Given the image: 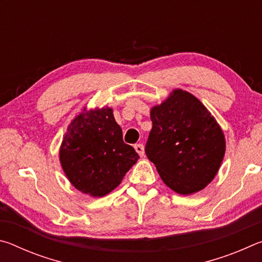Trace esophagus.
<instances>
[{"label":"esophagus","mask_w":262,"mask_h":262,"mask_svg":"<svg viewBox=\"0 0 262 262\" xmlns=\"http://www.w3.org/2000/svg\"><path fill=\"white\" fill-rule=\"evenodd\" d=\"M134 148L136 150V152L139 154L141 157L144 156V147H143V144H135Z\"/></svg>","instance_id":"obj_1"}]
</instances>
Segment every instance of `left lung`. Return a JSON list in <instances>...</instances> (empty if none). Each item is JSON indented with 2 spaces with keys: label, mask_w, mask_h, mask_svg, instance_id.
<instances>
[{
  "label": "left lung",
  "mask_w": 262,
  "mask_h": 262,
  "mask_svg": "<svg viewBox=\"0 0 262 262\" xmlns=\"http://www.w3.org/2000/svg\"><path fill=\"white\" fill-rule=\"evenodd\" d=\"M150 118L145 154L164 184L181 195L200 192L215 178L225 154L224 133L216 119L181 89L155 105Z\"/></svg>",
  "instance_id": "8db88e82"
}]
</instances>
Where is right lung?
<instances>
[{"label": "right lung", "mask_w": 262, "mask_h": 262, "mask_svg": "<svg viewBox=\"0 0 262 262\" xmlns=\"http://www.w3.org/2000/svg\"><path fill=\"white\" fill-rule=\"evenodd\" d=\"M59 155L70 184L94 198L105 196L118 187L140 158L123 142L121 128L107 106L84 107L69 123Z\"/></svg>", "instance_id": "obj_1"}]
</instances>
